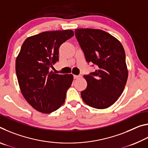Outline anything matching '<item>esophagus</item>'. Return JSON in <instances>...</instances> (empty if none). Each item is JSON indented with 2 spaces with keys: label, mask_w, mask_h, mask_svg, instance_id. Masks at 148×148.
Masks as SVG:
<instances>
[{
  "label": "esophagus",
  "mask_w": 148,
  "mask_h": 148,
  "mask_svg": "<svg viewBox=\"0 0 148 148\" xmlns=\"http://www.w3.org/2000/svg\"><path fill=\"white\" fill-rule=\"evenodd\" d=\"M80 77H81V76H77V75H74V79H77Z\"/></svg>",
  "instance_id": "1"
}]
</instances>
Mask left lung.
<instances>
[{"label": "left lung", "instance_id": "obj_1", "mask_svg": "<svg viewBox=\"0 0 148 148\" xmlns=\"http://www.w3.org/2000/svg\"><path fill=\"white\" fill-rule=\"evenodd\" d=\"M75 34L87 62L96 65L95 72L84 76L87 86L81 92L82 100L95 108H107L121 96L128 78L123 47L101 29H77Z\"/></svg>", "mask_w": 148, "mask_h": 148}]
</instances>
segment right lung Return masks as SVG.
<instances>
[{"label":"right lung","instance_id":"obj_1","mask_svg":"<svg viewBox=\"0 0 148 148\" xmlns=\"http://www.w3.org/2000/svg\"><path fill=\"white\" fill-rule=\"evenodd\" d=\"M74 36L72 30L46 31L29 36L16 60V72L24 98L35 110L49 114L64 104L72 74H57L49 69L59 61L61 45Z\"/></svg>","mask_w":148,"mask_h":148}]
</instances>
